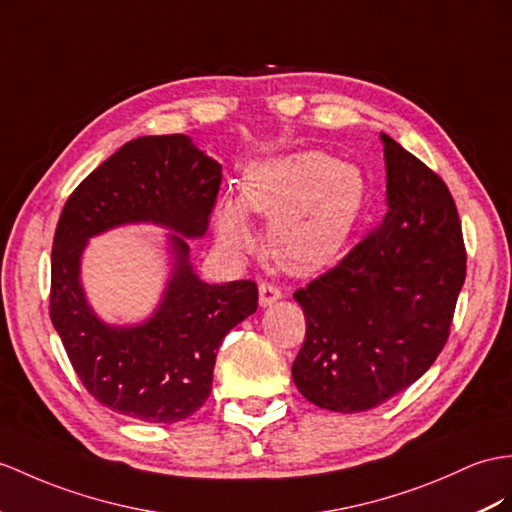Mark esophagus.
Here are the masks:
<instances>
[{
	"label": "esophagus",
	"mask_w": 512,
	"mask_h": 512,
	"mask_svg": "<svg viewBox=\"0 0 512 512\" xmlns=\"http://www.w3.org/2000/svg\"><path fill=\"white\" fill-rule=\"evenodd\" d=\"M258 293H260V306H271L273 302H278V299L282 297L280 286L269 282V280H263L258 284Z\"/></svg>",
	"instance_id": "34e87169"
}]
</instances>
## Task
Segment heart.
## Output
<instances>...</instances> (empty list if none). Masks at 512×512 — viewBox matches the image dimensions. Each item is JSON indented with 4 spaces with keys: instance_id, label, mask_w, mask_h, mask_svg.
I'll return each instance as SVG.
<instances>
[{
    "instance_id": "1",
    "label": "heart",
    "mask_w": 512,
    "mask_h": 512,
    "mask_svg": "<svg viewBox=\"0 0 512 512\" xmlns=\"http://www.w3.org/2000/svg\"><path fill=\"white\" fill-rule=\"evenodd\" d=\"M365 199L360 171L321 152H299L254 162L243 180L241 204L221 199L215 213L221 241L243 249L254 243L247 215L271 217L273 258L293 273H313L341 252Z\"/></svg>"
}]
</instances>
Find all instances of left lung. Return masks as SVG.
Listing matches in <instances>:
<instances>
[{
    "label": "left lung",
    "mask_w": 512,
    "mask_h": 512,
    "mask_svg": "<svg viewBox=\"0 0 512 512\" xmlns=\"http://www.w3.org/2000/svg\"><path fill=\"white\" fill-rule=\"evenodd\" d=\"M380 136L389 213L339 265L293 293L306 317L295 386L334 413L376 408L432 367L450 339L467 273L447 184Z\"/></svg>",
    "instance_id": "1"
}]
</instances>
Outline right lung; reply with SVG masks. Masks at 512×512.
I'll return each mask as SVG.
<instances>
[{
    "instance_id": "obj_1",
    "label": "right lung",
    "mask_w": 512,
    "mask_h": 512,
    "mask_svg": "<svg viewBox=\"0 0 512 512\" xmlns=\"http://www.w3.org/2000/svg\"><path fill=\"white\" fill-rule=\"evenodd\" d=\"M221 184V165L184 134L141 136L104 160L62 208L52 245L49 317L73 371L95 400L119 415L176 423L204 406L219 345L258 308L254 280L206 284L189 265L183 236H202ZM152 220L176 229L166 299L136 329L99 322L79 286L89 235L121 222Z\"/></svg>"
}]
</instances>
